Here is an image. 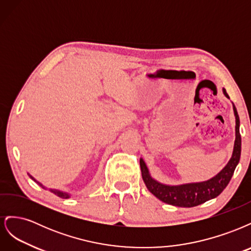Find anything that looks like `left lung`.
<instances>
[{"mask_svg":"<svg viewBox=\"0 0 251 251\" xmlns=\"http://www.w3.org/2000/svg\"><path fill=\"white\" fill-rule=\"evenodd\" d=\"M223 93L226 97L229 98L225 89H223ZM233 112L235 116V140L232 156L225 168L216 177L204 182H198V183H188L175 186L165 185L151 177L146 163L142 159H140L142 179L149 191L162 202L178 207H194L210 199H214L221 194L227 184L229 183L241 157L240 118L234 104Z\"/></svg>","mask_w":251,"mask_h":251,"instance_id":"1","label":"left lung"}]
</instances>
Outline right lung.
<instances>
[{
    "instance_id": "obj_1",
    "label": "right lung",
    "mask_w": 251,
    "mask_h": 251,
    "mask_svg": "<svg viewBox=\"0 0 251 251\" xmlns=\"http://www.w3.org/2000/svg\"><path fill=\"white\" fill-rule=\"evenodd\" d=\"M29 175V174H28ZM29 177L30 178H31L32 180H34L35 182H37L32 176H31V175H29ZM37 183H39L43 188H45V189H47L46 187H45L43 184H41L40 183V182H37ZM50 192L51 193H53V194H54V195H56V196H58V197H60V198H65V199H67V198H69V197H70V195L69 194H67V193H64V192H60V191H57V189H50Z\"/></svg>"
}]
</instances>
